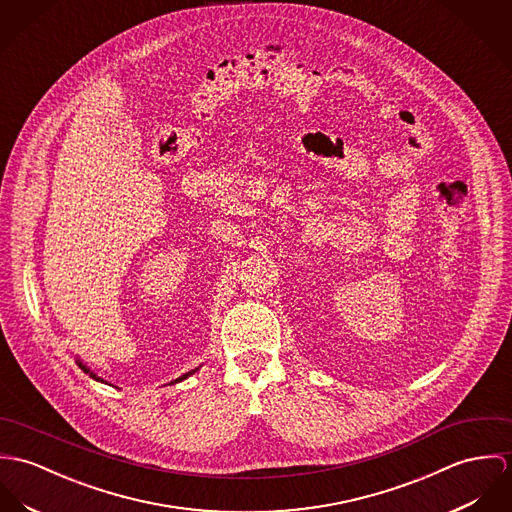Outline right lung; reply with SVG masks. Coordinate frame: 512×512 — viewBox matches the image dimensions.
I'll return each mask as SVG.
<instances>
[{
  "mask_svg": "<svg viewBox=\"0 0 512 512\" xmlns=\"http://www.w3.org/2000/svg\"><path fill=\"white\" fill-rule=\"evenodd\" d=\"M78 367H80V369H82V371H84V373H90V377H92V379H96V381H102V379H100V377H96V375H94V373H92V371H90V369H88V367H86V365H82V363H80V361H78ZM192 373H194V371H190V373H186V375H182V377H178V379H176V381H172V383H178V381H182V379H186V377H188V375H192Z\"/></svg>",
  "mask_w": 512,
  "mask_h": 512,
  "instance_id": "1",
  "label": "right lung"
}]
</instances>
